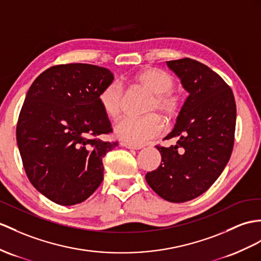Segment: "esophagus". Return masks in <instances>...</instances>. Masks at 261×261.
I'll return each mask as SVG.
<instances>
[{
	"label": "esophagus",
	"mask_w": 261,
	"mask_h": 261,
	"mask_svg": "<svg viewBox=\"0 0 261 261\" xmlns=\"http://www.w3.org/2000/svg\"><path fill=\"white\" fill-rule=\"evenodd\" d=\"M123 146L124 147H126V148H128V149H142L144 146L143 145H141V146H136V145H130V144H127V143H124L123 144Z\"/></svg>",
	"instance_id": "obj_1"
}]
</instances>
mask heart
I'll return each instance as SVG.
<instances>
[{
  "mask_svg": "<svg viewBox=\"0 0 261 261\" xmlns=\"http://www.w3.org/2000/svg\"><path fill=\"white\" fill-rule=\"evenodd\" d=\"M133 85L151 93L148 113H161L167 119L178 115L181 99L174 93L175 79L170 73L158 67H147L137 72L132 79ZM98 104L106 117L117 119L123 111L124 88L113 81L106 84L98 94ZM164 122L160 115L150 114L144 117H126L115 126V136L127 144L141 146L161 134Z\"/></svg>",
  "mask_w": 261,
  "mask_h": 261,
  "instance_id": "1",
  "label": "heart"
}]
</instances>
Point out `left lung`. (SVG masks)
Here are the masks:
<instances>
[{
    "label": "left lung",
    "mask_w": 261,
    "mask_h": 261,
    "mask_svg": "<svg viewBox=\"0 0 261 261\" xmlns=\"http://www.w3.org/2000/svg\"><path fill=\"white\" fill-rule=\"evenodd\" d=\"M167 66L189 93L157 169L146 174L150 188L165 200L185 202L204 194L229 161L236 127V101L220 76L192 59L168 61Z\"/></svg>",
    "instance_id": "1"
}]
</instances>
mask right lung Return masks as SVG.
<instances>
[{"instance_id":"add662e5","label":"right lung","mask_w":261,"mask_h":261,"mask_svg":"<svg viewBox=\"0 0 261 261\" xmlns=\"http://www.w3.org/2000/svg\"><path fill=\"white\" fill-rule=\"evenodd\" d=\"M113 80L107 68L75 63L47 68L28 91L17 146L31 184L56 204H80L103 181V158L118 144L93 137L112 132L97 98Z\"/></svg>"}]
</instances>
